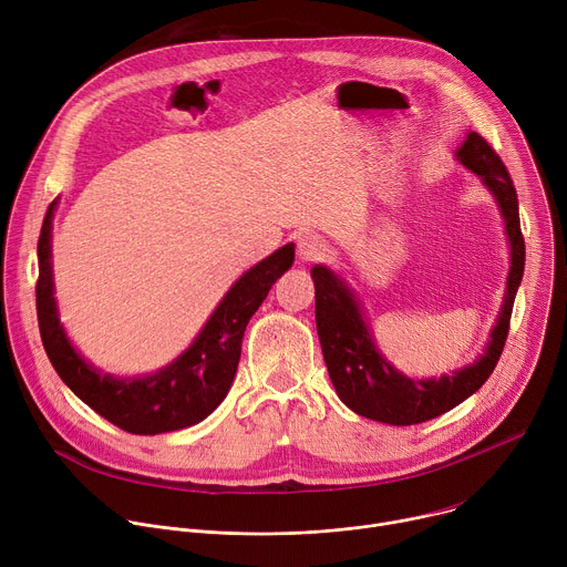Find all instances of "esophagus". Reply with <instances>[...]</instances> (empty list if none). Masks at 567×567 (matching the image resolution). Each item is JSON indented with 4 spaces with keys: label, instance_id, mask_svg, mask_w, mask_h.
Masks as SVG:
<instances>
[{
    "label": "esophagus",
    "instance_id": "obj_1",
    "mask_svg": "<svg viewBox=\"0 0 567 567\" xmlns=\"http://www.w3.org/2000/svg\"><path fill=\"white\" fill-rule=\"evenodd\" d=\"M330 254V247L328 241L322 239L320 235L316 233H305L298 237V258L302 262H316V260H322Z\"/></svg>",
    "mask_w": 567,
    "mask_h": 567
}]
</instances>
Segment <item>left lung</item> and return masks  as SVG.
Masks as SVG:
<instances>
[{"mask_svg":"<svg viewBox=\"0 0 567 567\" xmlns=\"http://www.w3.org/2000/svg\"><path fill=\"white\" fill-rule=\"evenodd\" d=\"M455 158L475 173L496 197L512 249L507 289L496 326L484 352L468 365L440 379H411L392 368L377 350L372 332L352 289L332 269L316 265V330L330 379L339 399L361 417L390 426H413L455 409L494 372L507 334L514 298L525 269V239L520 233L514 182L496 150L477 132H468Z\"/></svg>","mask_w":567,"mask_h":567,"instance_id":"1","label":"left lung"}]
</instances>
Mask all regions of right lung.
Masks as SVG:
<instances>
[{
	"instance_id": "add662e5",
	"label": "right lung",
	"mask_w": 567,
	"mask_h": 567,
	"mask_svg": "<svg viewBox=\"0 0 567 567\" xmlns=\"http://www.w3.org/2000/svg\"><path fill=\"white\" fill-rule=\"evenodd\" d=\"M51 202L38 239L35 305L40 337L47 357L71 392L114 426L134 435H158L188 429L206 420L230 390L241 339L251 316L267 298L274 282L293 265V245H285L269 258L241 274L219 300L190 348L171 365L143 377L103 374L83 359L58 318L51 271Z\"/></svg>"
}]
</instances>
